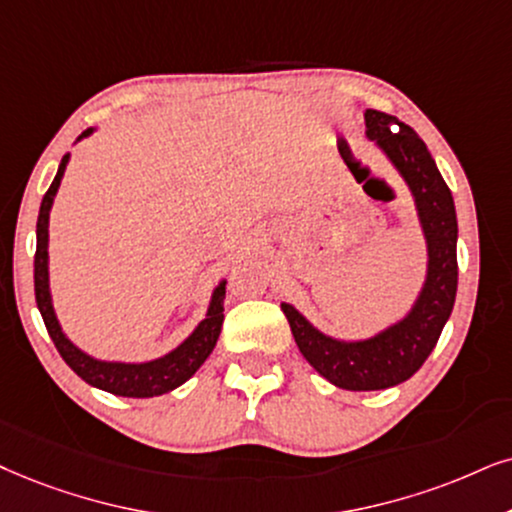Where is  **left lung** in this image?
<instances>
[{"label": "left lung", "mask_w": 512, "mask_h": 512, "mask_svg": "<svg viewBox=\"0 0 512 512\" xmlns=\"http://www.w3.org/2000/svg\"><path fill=\"white\" fill-rule=\"evenodd\" d=\"M364 120L366 137L387 155L416 203L418 222L428 245L423 288L406 316L366 340L331 338L312 326L293 304L281 302L302 357L328 383L352 392L387 390L409 380L435 349L454 309L458 288L454 198L428 146L394 115L368 108Z\"/></svg>", "instance_id": "left-lung-1"}]
</instances>
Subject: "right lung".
<instances>
[{
  "label": "right lung",
  "instance_id": "add662e5",
  "mask_svg": "<svg viewBox=\"0 0 512 512\" xmlns=\"http://www.w3.org/2000/svg\"><path fill=\"white\" fill-rule=\"evenodd\" d=\"M94 134V127L84 129L77 137V141L87 139ZM70 160V153L61 158L58 172L54 181H51L49 191L44 193L40 205V217H37V252H35V300L37 309H40L44 326L54 340V345L61 354L63 361L80 375L84 383L92 387H99L103 392L118 394V397H158V394L172 392L174 387L184 385L205 359L210 357L212 349L217 345L219 333H222L224 321V297H226V281H219V286L212 290L210 307L205 319L193 328V333L181 345H177L165 357H158L153 361H141V364H125V361H103L94 359L92 354L82 352L73 340L63 333L61 323L56 319L54 302H51V288H49V212L54 205V198L61 186L63 172H66Z\"/></svg>",
  "mask_w": 512,
  "mask_h": 512
}]
</instances>
